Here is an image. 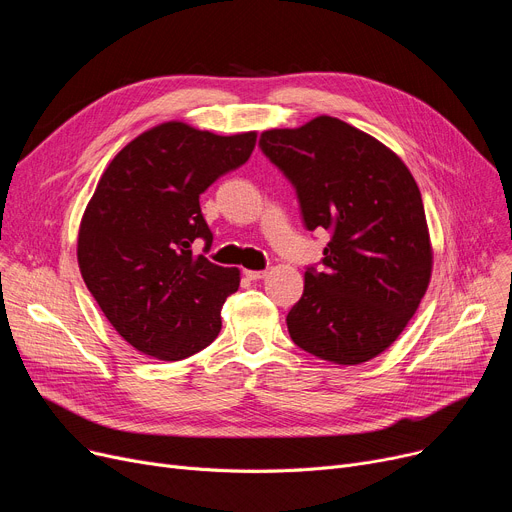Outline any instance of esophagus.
Returning <instances> with one entry per match:
<instances>
[{
	"label": "esophagus",
	"instance_id": "obj_1",
	"mask_svg": "<svg viewBox=\"0 0 512 512\" xmlns=\"http://www.w3.org/2000/svg\"><path fill=\"white\" fill-rule=\"evenodd\" d=\"M245 276H247L249 280H261V278H265V276H267V272H257V270H245Z\"/></svg>",
	"mask_w": 512,
	"mask_h": 512
}]
</instances>
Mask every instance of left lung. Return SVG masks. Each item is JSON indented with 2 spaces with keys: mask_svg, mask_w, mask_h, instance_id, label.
<instances>
[{
  "mask_svg": "<svg viewBox=\"0 0 512 512\" xmlns=\"http://www.w3.org/2000/svg\"><path fill=\"white\" fill-rule=\"evenodd\" d=\"M261 151L297 188L309 230L332 234L324 272H305L286 317L294 344L338 365L384 353L407 328L432 278L419 186L392 149L332 116L272 128Z\"/></svg>",
  "mask_w": 512,
  "mask_h": 512,
  "instance_id": "8db88e82",
  "label": "left lung"
}]
</instances>
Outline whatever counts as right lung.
I'll use <instances>...</instances> for the list:
<instances>
[{
  "label": "right lung",
  "instance_id": "obj_1",
  "mask_svg": "<svg viewBox=\"0 0 512 512\" xmlns=\"http://www.w3.org/2000/svg\"><path fill=\"white\" fill-rule=\"evenodd\" d=\"M257 132L230 137L170 120L130 141L105 168L78 228L76 257L116 332L159 361L191 357L218 338L238 267L193 255L211 245L199 195L251 157Z\"/></svg>",
  "mask_w": 512,
  "mask_h": 512
}]
</instances>
